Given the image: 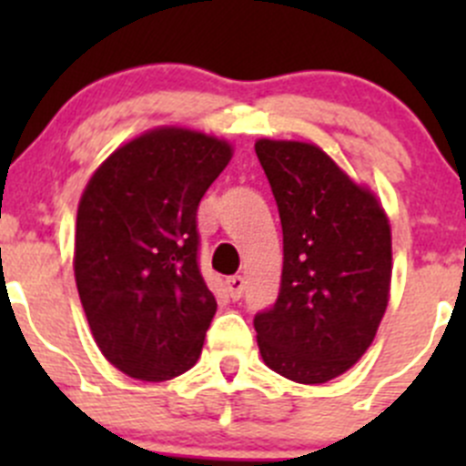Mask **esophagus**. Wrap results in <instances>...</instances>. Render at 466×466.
<instances>
[{
  "instance_id": "1",
  "label": "esophagus",
  "mask_w": 466,
  "mask_h": 466,
  "mask_svg": "<svg viewBox=\"0 0 466 466\" xmlns=\"http://www.w3.org/2000/svg\"><path fill=\"white\" fill-rule=\"evenodd\" d=\"M225 284H228V293H229V298H232V299H241L243 289H246V281H243V277H241V275H232V277H228V281H225Z\"/></svg>"
}]
</instances>
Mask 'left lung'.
Returning <instances> with one entry per match:
<instances>
[{
    "label": "left lung",
    "mask_w": 466,
    "mask_h": 466,
    "mask_svg": "<svg viewBox=\"0 0 466 466\" xmlns=\"http://www.w3.org/2000/svg\"><path fill=\"white\" fill-rule=\"evenodd\" d=\"M284 232L277 302L255 316L261 359L295 383H327L372 345L392 279L377 196L307 142L255 144Z\"/></svg>",
    "instance_id": "obj_1"
}]
</instances>
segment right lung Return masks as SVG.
Returning a JSON list of instances; mask_svg holds the SVG:
<instances>
[{
	"label": "right lung",
	"mask_w": 466,
	"mask_h": 466,
	"mask_svg": "<svg viewBox=\"0 0 466 466\" xmlns=\"http://www.w3.org/2000/svg\"><path fill=\"white\" fill-rule=\"evenodd\" d=\"M232 159L223 139L155 128L116 148L78 203L74 275L101 354L168 380L203 351L216 298L198 268L196 211Z\"/></svg>",
	"instance_id": "add662e5"
}]
</instances>
